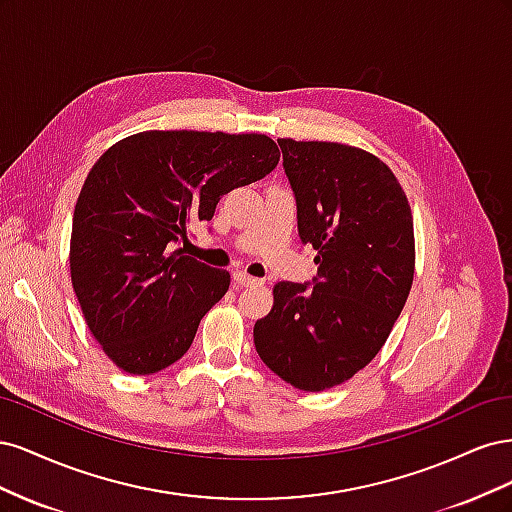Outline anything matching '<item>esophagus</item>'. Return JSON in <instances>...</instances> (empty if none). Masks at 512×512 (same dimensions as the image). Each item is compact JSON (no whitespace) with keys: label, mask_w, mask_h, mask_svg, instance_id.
Returning a JSON list of instances; mask_svg holds the SVG:
<instances>
[{"label":"esophagus","mask_w":512,"mask_h":512,"mask_svg":"<svg viewBox=\"0 0 512 512\" xmlns=\"http://www.w3.org/2000/svg\"><path fill=\"white\" fill-rule=\"evenodd\" d=\"M232 277H235V282H237L239 286H243V288H252V286H260V284H262L260 280H256V277L247 275V273H241V271H237Z\"/></svg>","instance_id":"1"}]
</instances>
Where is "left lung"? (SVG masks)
<instances>
[{
  "mask_svg": "<svg viewBox=\"0 0 512 512\" xmlns=\"http://www.w3.org/2000/svg\"><path fill=\"white\" fill-rule=\"evenodd\" d=\"M277 143L318 275L314 288L273 286L254 344L273 374L318 393L350 380L389 339L414 280L412 211L374 153L327 141Z\"/></svg>",
  "mask_w": 512,
  "mask_h": 512,
  "instance_id": "8db88e82",
  "label": "left lung"
}]
</instances>
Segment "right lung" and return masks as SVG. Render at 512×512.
Returning <instances> with one entry per match:
<instances>
[{
    "instance_id": "add662e5",
    "label": "right lung",
    "mask_w": 512,
    "mask_h": 512,
    "mask_svg": "<svg viewBox=\"0 0 512 512\" xmlns=\"http://www.w3.org/2000/svg\"><path fill=\"white\" fill-rule=\"evenodd\" d=\"M277 162L267 134L149 130L91 166L74 207L70 275L91 335L119 369L149 376L188 352L230 273L177 243Z\"/></svg>"
}]
</instances>
